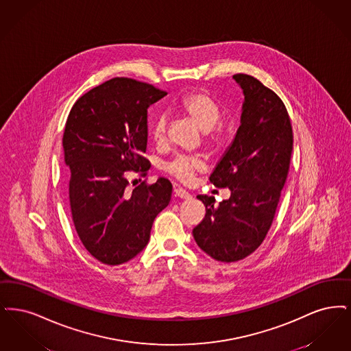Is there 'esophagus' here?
Instances as JSON below:
<instances>
[{"mask_svg":"<svg viewBox=\"0 0 351 351\" xmlns=\"http://www.w3.org/2000/svg\"><path fill=\"white\" fill-rule=\"evenodd\" d=\"M174 194H176V197L181 199L191 198V194L189 191H186L181 186H178V184H174Z\"/></svg>","mask_w":351,"mask_h":351,"instance_id":"esophagus-1","label":"esophagus"}]
</instances>
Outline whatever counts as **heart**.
Wrapping results in <instances>:
<instances>
[{"mask_svg":"<svg viewBox=\"0 0 351 351\" xmlns=\"http://www.w3.org/2000/svg\"><path fill=\"white\" fill-rule=\"evenodd\" d=\"M177 107L206 131V143L210 149L217 151L223 147L227 137L226 131L221 127H216V123L221 118V108L210 95L202 92L189 93ZM168 128V117L165 114L156 115L151 123V135L157 145L167 143ZM202 167L203 164L198 157L177 156L165 165V170L181 182H190Z\"/></svg>","mask_w":351,"mask_h":351,"instance_id":"obj_1","label":"heart"}]
</instances>
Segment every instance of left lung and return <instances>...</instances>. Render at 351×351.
<instances>
[{"instance_id": "left-lung-1", "label": "left lung", "mask_w": 351, "mask_h": 351, "mask_svg": "<svg viewBox=\"0 0 351 351\" xmlns=\"http://www.w3.org/2000/svg\"><path fill=\"white\" fill-rule=\"evenodd\" d=\"M245 101L241 124L210 182L228 187L217 206L198 195L206 216L193 229L199 247L213 258L236 262L252 254L273 224L292 152V125L283 101L256 77L237 73Z\"/></svg>"}]
</instances>
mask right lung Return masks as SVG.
Wrapping results in <instances>:
<instances>
[{
    "instance_id": "obj_1",
    "label": "right lung",
    "mask_w": 351,
    "mask_h": 351,
    "mask_svg": "<svg viewBox=\"0 0 351 351\" xmlns=\"http://www.w3.org/2000/svg\"><path fill=\"white\" fill-rule=\"evenodd\" d=\"M165 95L149 84L115 77L80 97L65 123L73 224L85 249L105 265L138 254L149 241L153 220L170 202L167 178L127 190L128 171L147 177V112Z\"/></svg>"
}]
</instances>
